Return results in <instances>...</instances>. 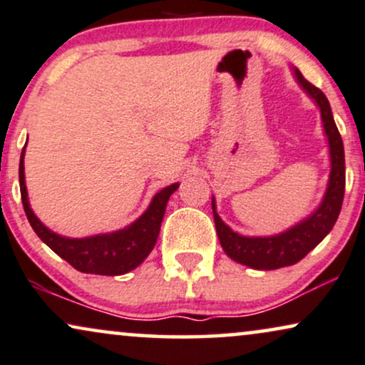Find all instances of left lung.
Returning <instances> with one entry per match:
<instances>
[{"instance_id":"1","label":"left lung","mask_w":365,"mask_h":365,"mask_svg":"<svg viewBox=\"0 0 365 365\" xmlns=\"http://www.w3.org/2000/svg\"><path fill=\"white\" fill-rule=\"evenodd\" d=\"M294 77H297L298 84L320 108L322 123H324V131L329 138L330 148L329 185H327L325 197L320 207L310 217H307L305 220L278 234V236L269 237H246L234 232L217 215L215 200L212 198V210H214L215 229L220 246L230 259L252 267V269H278V267L292 266L294 262L302 261L312 249H315L324 241L327 234L335 225L340 209H342L345 192L344 143L339 129H336L334 116H331L330 103L324 92L310 84L298 68H294Z\"/></svg>"}]
</instances>
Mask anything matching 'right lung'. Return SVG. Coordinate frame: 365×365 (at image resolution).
<instances>
[{
	"instance_id": "add662e5",
	"label": "right lung",
	"mask_w": 365,
	"mask_h": 365,
	"mask_svg": "<svg viewBox=\"0 0 365 365\" xmlns=\"http://www.w3.org/2000/svg\"><path fill=\"white\" fill-rule=\"evenodd\" d=\"M23 156H25V148L21 151L20 172L18 173H20L23 209H25V214L29 217V222L34 227L36 236L47 244L55 255L66 259L77 271L87 274L119 276L129 273V271L140 266L146 259V256L153 251L168 198L177 190L178 183H173V185L156 193L145 214L128 227L116 230V232L71 239L58 236L53 230L45 227L38 220V217L34 214V210L30 209L29 193H26L25 185Z\"/></svg>"
}]
</instances>
